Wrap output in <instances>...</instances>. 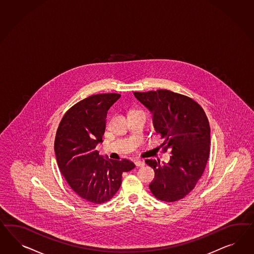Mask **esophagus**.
<instances>
[{
	"label": "esophagus",
	"mask_w": 254,
	"mask_h": 254,
	"mask_svg": "<svg viewBox=\"0 0 254 254\" xmlns=\"http://www.w3.org/2000/svg\"><path fill=\"white\" fill-rule=\"evenodd\" d=\"M134 164H135V166L137 167V168L138 167L145 166V162L142 161V160H135Z\"/></svg>",
	"instance_id": "esophagus-1"
}]
</instances>
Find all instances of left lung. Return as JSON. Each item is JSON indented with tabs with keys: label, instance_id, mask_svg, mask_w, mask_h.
<instances>
[{
	"label": "left lung",
	"instance_id": "8db88e82",
	"mask_svg": "<svg viewBox=\"0 0 254 254\" xmlns=\"http://www.w3.org/2000/svg\"><path fill=\"white\" fill-rule=\"evenodd\" d=\"M134 96L153 115L155 130L164 138L168 163L145 160L155 172L149 185L158 199L174 202L189 194L202 176L210 156V129L202 108L189 96L168 90L134 92Z\"/></svg>",
	"mask_w": 254,
	"mask_h": 254
}]
</instances>
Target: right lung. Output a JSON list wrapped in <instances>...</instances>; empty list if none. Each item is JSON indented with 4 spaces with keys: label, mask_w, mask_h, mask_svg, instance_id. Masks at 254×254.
Returning <instances> with one entry per match:
<instances>
[{
    "label": "right lung",
    "mask_w": 254,
    "mask_h": 254,
    "mask_svg": "<svg viewBox=\"0 0 254 254\" xmlns=\"http://www.w3.org/2000/svg\"><path fill=\"white\" fill-rule=\"evenodd\" d=\"M120 94L91 95L62 118L55 140L59 170L73 191L88 202L111 199L122 185V174L135 165L128 160H107L95 147L102 143L109 108Z\"/></svg>",
    "instance_id": "add662e5"
}]
</instances>
